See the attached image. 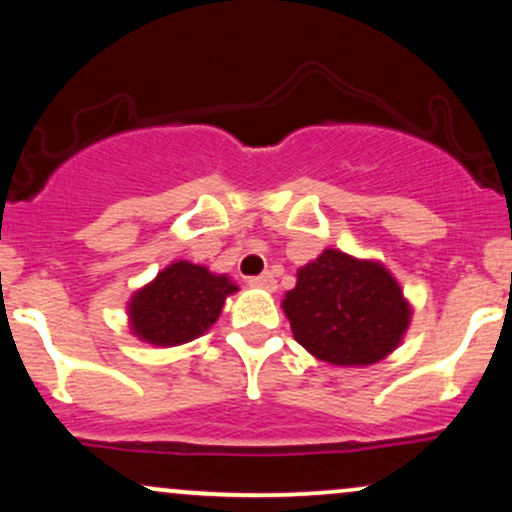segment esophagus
Wrapping results in <instances>:
<instances>
[{"label": "esophagus", "mask_w": 512, "mask_h": 512, "mask_svg": "<svg viewBox=\"0 0 512 512\" xmlns=\"http://www.w3.org/2000/svg\"><path fill=\"white\" fill-rule=\"evenodd\" d=\"M248 284L252 286V289H262V291H274L276 289L274 274H269V272H264L260 276H250Z\"/></svg>", "instance_id": "34e87169"}]
</instances>
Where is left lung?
I'll return each instance as SVG.
<instances>
[{
	"label": "left lung",
	"instance_id": "obj_1",
	"mask_svg": "<svg viewBox=\"0 0 512 512\" xmlns=\"http://www.w3.org/2000/svg\"><path fill=\"white\" fill-rule=\"evenodd\" d=\"M293 339L332 366H370L397 349L411 308L380 262L327 248L284 298Z\"/></svg>",
	"mask_w": 512,
	"mask_h": 512
}]
</instances>
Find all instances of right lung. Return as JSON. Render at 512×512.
<instances>
[{
  "instance_id": "obj_1",
  "label": "right lung",
  "mask_w": 512,
  "mask_h": 512,
  "mask_svg": "<svg viewBox=\"0 0 512 512\" xmlns=\"http://www.w3.org/2000/svg\"><path fill=\"white\" fill-rule=\"evenodd\" d=\"M238 286L192 262H173L129 301V325L146 344L178 346L202 337L219 320Z\"/></svg>"
}]
</instances>
